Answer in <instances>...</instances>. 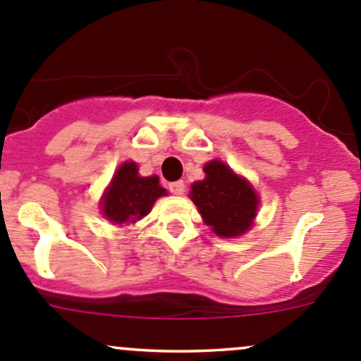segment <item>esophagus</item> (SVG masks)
I'll list each match as a JSON object with an SVG mask.
<instances>
[{"instance_id":"esophagus-1","label":"esophagus","mask_w":361,"mask_h":361,"mask_svg":"<svg viewBox=\"0 0 361 361\" xmlns=\"http://www.w3.org/2000/svg\"><path fill=\"white\" fill-rule=\"evenodd\" d=\"M169 190L173 192L174 195H181L183 194V190H185V183L183 181H173V183H169Z\"/></svg>"}]
</instances>
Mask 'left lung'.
Instances as JSON below:
<instances>
[{
	"instance_id": "1",
	"label": "left lung",
	"mask_w": 361,
	"mask_h": 361,
	"mask_svg": "<svg viewBox=\"0 0 361 361\" xmlns=\"http://www.w3.org/2000/svg\"><path fill=\"white\" fill-rule=\"evenodd\" d=\"M204 173L206 178L195 181L190 190L204 224L220 238H238L250 231L260 204L250 181L221 160L207 162Z\"/></svg>"
}]
</instances>
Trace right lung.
Instances as JSON below:
<instances>
[{
	"label": "right lung",
	"mask_w": 361,
	"mask_h": 361,
	"mask_svg": "<svg viewBox=\"0 0 361 361\" xmlns=\"http://www.w3.org/2000/svg\"><path fill=\"white\" fill-rule=\"evenodd\" d=\"M157 176H140L136 162H123L113 174L103 194L101 211L111 224H136L152 211L155 201L166 195Z\"/></svg>",
	"instance_id": "obj_1"
}]
</instances>
